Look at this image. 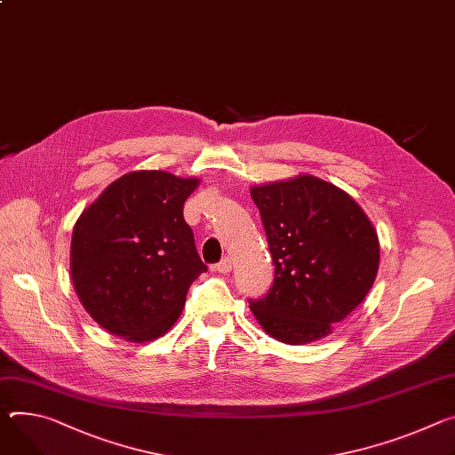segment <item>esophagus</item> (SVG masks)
<instances>
[{
    "instance_id": "1",
    "label": "esophagus",
    "mask_w": 455,
    "mask_h": 455,
    "mask_svg": "<svg viewBox=\"0 0 455 455\" xmlns=\"http://www.w3.org/2000/svg\"><path fill=\"white\" fill-rule=\"evenodd\" d=\"M220 274H228L232 270V261L228 258H223L216 267H214Z\"/></svg>"
}]
</instances>
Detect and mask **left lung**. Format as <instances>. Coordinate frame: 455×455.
<instances>
[{
	"label": "left lung",
	"mask_w": 455,
	"mask_h": 455,
	"mask_svg": "<svg viewBox=\"0 0 455 455\" xmlns=\"http://www.w3.org/2000/svg\"><path fill=\"white\" fill-rule=\"evenodd\" d=\"M274 263V283L249 299L259 324L286 345L332 332L368 294L379 241L361 206L314 176L252 187Z\"/></svg>",
	"instance_id": "obj_1"
}]
</instances>
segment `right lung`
<instances>
[{
    "label": "right lung",
    "instance_id": "obj_1",
    "mask_svg": "<svg viewBox=\"0 0 455 455\" xmlns=\"http://www.w3.org/2000/svg\"><path fill=\"white\" fill-rule=\"evenodd\" d=\"M196 178L163 171L121 176L79 216L72 232L76 294L110 334L136 343L163 336L206 265L183 204Z\"/></svg>",
    "mask_w": 455,
    "mask_h": 455
}]
</instances>
